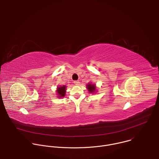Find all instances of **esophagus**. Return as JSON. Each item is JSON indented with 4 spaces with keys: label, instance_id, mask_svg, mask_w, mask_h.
<instances>
[{
    "label": "esophagus",
    "instance_id": "esophagus-1",
    "mask_svg": "<svg viewBox=\"0 0 159 159\" xmlns=\"http://www.w3.org/2000/svg\"><path fill=\"white\" fill-rule=\"evenodd\" d=\"M74 83L75 84V85H79V83H80V82H79V81H74Z\"/></svg>",
    "mask_w": 159,
    "mask_h": 159
}]
</instances>
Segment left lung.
Returning <instances> with one entry per match:
<instances>
[{
    "mask_svg": "<svg viewBox=\"0 0 159 159\" xmlns=\"http://www.w3.org/2000/svg\"><path fill=\"white\" fill-rule=\"evenodd\" d=\"M86 88L87 89L88 91L90 93H94L95 92H97V89H96V86L94 84H91V83H89L86 85Z\"/></svg>",
    "mask_w": 159,
    "mask_h": 159,
    "instance_id": "left-lung-1",
    "label": "left lung"
}]
</instances>
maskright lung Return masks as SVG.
Returning <instances> with one entry per match:
<instances>
[{
  "label": "right lung",
  "instance_id": "1",
  "mask_svg": "<svg viewBox=\"0 0 159 159\" xmlns=\"http://www.w3.org/2000/svg\"><path fill=\"white\" fill-rule=\"evenodd\" d=\"M66 85H61L59 87H57V96L58 98H62L65 97L66 94Z\"/></svg>",
  "mask_w": 159,
  "mask_h": 159
}]
</instances>
